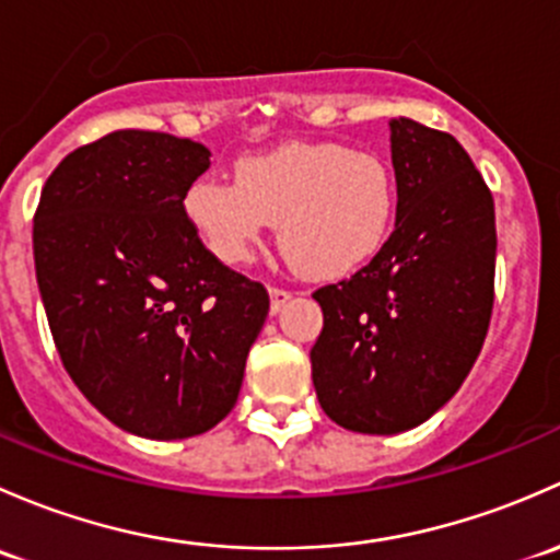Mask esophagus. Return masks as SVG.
Here are the masks:
<instances>
[{
    "label": "esophagus",
    "mask_w": 560,
    "mask_h": 560,
    "mask_svg": "<svg viewBox=\"0 0 560 560\" xmlns=\"http://www.w3.org/2000/svg\"><path fill=\"white\" fill-rule=\"evenodd\" d=\"M269 296H272V313H280L282 307H285L288 302H291L293 293L288 291V288H280V285H269Z\"/></svg>",
    "instance_id": "obj_1"
}]
</instances>
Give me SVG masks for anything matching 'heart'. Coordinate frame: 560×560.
<instances>
[{"mask_svg":"<svg viewBox=\"0 0 560 560\" xmlns=\"http://www.w3.org/2000/svg\"><path fill=\"white\" fill-rule=\"evenodd\" d=\"M399 180L385 155L342 142H285L245 155L232 183L199 177L183 196L188 223L223 264H245L267 223L302 272L339 278L388 240Z\"/></svg>","mask_w":560,"mask_h":560,"instance_id":"b5f03b06","label":"heart"}]
</instances>
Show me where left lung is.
<instances>
[{
    "label": "left lung",
    "instance_id": "left-lung-1",
    "mask_svg": "<svg viewBox=\"0 0 560 560\" xmlns=\"http://www.w3.org/2000/svg\"><path fill=\"white\" fill-rule=\"evenodd\" d=\"M396 226L366 267L313 293L310 350L323 412L361 434H399L460 388L493 313V196L453 135L390 120Z\"/></svg>",
    "mask_w": 560,
    "mask_h": 560
}]
</instances>
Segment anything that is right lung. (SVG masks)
Instances as JSON below:
<instances>
[{
	"instance_id": "right-lung-1",
	"label": "right lung",
	"mask_w": 560,
	"mask_h": 560,
	"mask_svg": "<svg viewBox=\"0 0 560 560\" xmlns=\"http://www.w3.org/2000/svg\"><path fill=\"white\" fill-rule=\"evenodd\" d=\"M210 151L124 129L50 172L34 269L67 374L107 420L148 440L210 431L237 405L269 313L261 282L218 261L183 210Z\"/></svg>"
}]
</instances>
